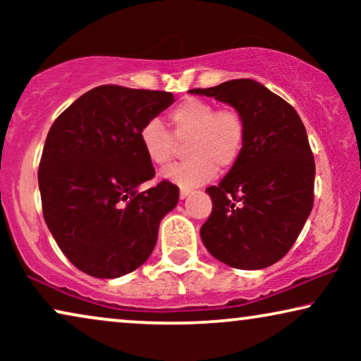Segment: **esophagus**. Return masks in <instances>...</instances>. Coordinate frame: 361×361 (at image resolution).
Listing matches in <instances>:
<instances>
[{"label":"esophagus","instance_id":"obj_1","mask_svg":"<svg viewBox=\"0 0 361 361\" xmlns=\"http://www.w3.org/2000/svg\"><path fill=\"white\" fill-rule=\"evenodd\" d=\"M190 189H184V187H182L180 189V199H185V197H189L190 195Z\"/></svg>","mask_w":361,"mask_h":361}]
</instances>
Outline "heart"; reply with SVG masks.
<instances>
[{"label": "heart", "mask_w": 361, "mask_h": 361, "mask_svg": "<svg viewBox=\"0 0 361 361\" xmlns=\"http://www.w3.org/2000/svg\"><path fill=\"white\" fill-rule=\"evenodd\" d=\"M172 131L157 118H151L140 131L141 147L157 167L171 166L187 145L190 157L164 172L166 179L180 187H195L240 161L246 142L245 116L236 108H219L200 98H187L171 111Z\"/></svg>", "instance_id": "obj_1"}]
</instances>
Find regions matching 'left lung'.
Returning <instances> with one entry per match:
<instances>
[{
	"instance_id": "left-lung-1",
	"label": "left lung",
	"mask_w": 361,
	"mask_h": 361,
	"mask_svg": "<svg viewBox=\"0 0 361 361\" xmlns=\"http://www.w3.org/2000/svg\"><path fill=\"white\" fill-rule=\"evenodd\" d=\"M190 93L228 103L246 121L240 161L205 190L214 209L202 241L231 268H268L290 250L314 205L315 162L305 128L288 102L251 78Z\"/></svg>"
}]
</instances>
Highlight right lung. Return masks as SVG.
I'll list each match as a JSON object with an SVG mask.
<instances>
[{
    "instance_id": "add662e5",
    "label": "right lung",
    "mask_w": 361,
    "mask_h": 361,
    "mask_svg": "<svg viewBox=\"0 0 361 361\" xmlns=\"http://www.w3.org/2000/svg\"><path fill=\"white\" fill-rule=\"evenodd\" d=\"M172 103L171 92L100 85L49 130L37 172L44 220L68 261L93 278L140 268L179 202L169 180L137 190L156 174L140 131Z\"/></svg>"
}]
</instances>
